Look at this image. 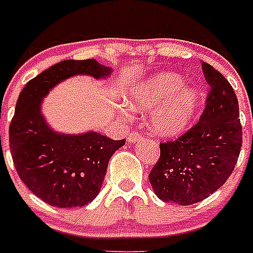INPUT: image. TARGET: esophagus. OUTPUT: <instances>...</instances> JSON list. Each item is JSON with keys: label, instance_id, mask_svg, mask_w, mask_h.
<instances>
[{"label": "esophagus", "instance_id": "1", "mask_svg": "<svg viewBox=\"0 0 253 253\" xmlns=\"http://www.w3.org/2000/svg\"><path fill=\"white\" fill-rule=\"evenodd\" d=\"M142 139V136H140L139 132H136V131H131L128 136H127V140L130 142V143H135V142H138V140Z\"/></svg>", "mask_w": 253, "mask_h": 253}]
</instances>
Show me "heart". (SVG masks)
<instances>
[{
	"label": "heart",
	"instance_id": "obj_1",
	"mask_svg": "<svg viewBox=\"0 0 253 253\" xmlns=\"http://www.w3.org/2000/svg\"><path fill=\"white\" fill-rule=\"evenodd\" d=\"M126 103L136 111H150V127L161 136H176L190 126L200 103L199 92L184 87V80L172 73H158L132 84Z\"/></svg>",
	"mask_w": 253,
	"mask_h": 253
}]
</instances>
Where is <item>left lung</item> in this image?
I'll return each instance as SVG.
<instances>
[{
	"label": "left lung",
	"instance_id": "8db88e82",
	"mask_svg": "<svg viewBox=\"0 0 253 253\" xmlns=\"http://www.w3.org/2000/svg\"><path fill=\"white\" fill-rule=\"evenodd\" d=\"M210 86L199 122L176 140L161 143L148 175L163 202L190 206L213 194L231 176L242 148L239 102L234 88L211 65L202 62Z\"/></svg>",
	"mask_w": 253,
	"mask_h": 253
}]
</instances>
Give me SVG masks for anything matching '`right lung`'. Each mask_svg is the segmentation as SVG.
<instances>
[{"mask_svg": "<svg viewBox=\"0 0 253 253\" xmlns=\"http://www.w3.org/2000/svg\"><path fill=\"white\" fill-rule=\"evenodd\" d=\"M111 69L95 59H66L29 81L18 96L9 127L15 169L33 194L53 207H82L101 191L110 158L126 140L94 131L59 134L46 123L42 99L59 82L74 75L106 78Z\"/></svg>", "mask_w": 253, "mask_h": 253, "instance_id": "obj_1", "label": "right lung"}]
</instances>
